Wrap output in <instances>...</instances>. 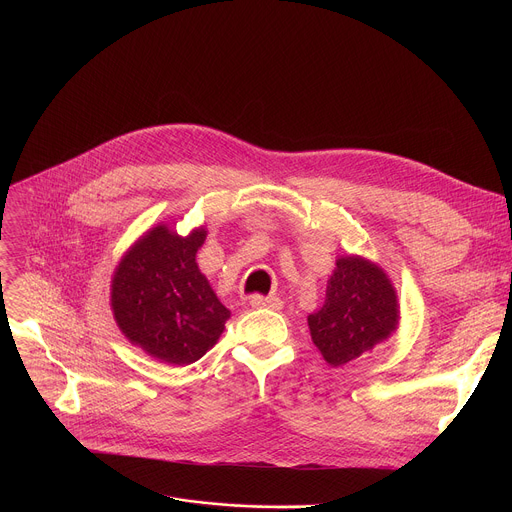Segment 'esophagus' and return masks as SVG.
<instances>
[{"instance_id":"34e87169","label":"esophagus","mask_w":512,"mask_h":512,"mask_svg":"<svg viewBox=\"0 0 512 512\" xmlns=\"http://www.w3.org/2000/svg\"><path fill=\"white\" fill-rule=\"evenodd\" d=\"M249 304L253 308H269V310H281L283 308V302L279 298H275V296H259V294L251 296Z\"/></svg>"}]
</instances>
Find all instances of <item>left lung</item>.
<instances>
[{
    "mask_svg": "<svg viewBox=\"0 0 512 512\" xmlns=\"http://www.w3.org/2000/svg\"><path fill=\"white\" fill-rule=\"evenodd\" d=\"M308 326L324 360L340 367L397 330V291L377 263L358 255L338 257L324 306L308 316Z\"/></svg>",
    "mask_w": 512,
    "mask_h": 512,
    "instance_id": "1",
    "label": "left lung"
}]
</instances>
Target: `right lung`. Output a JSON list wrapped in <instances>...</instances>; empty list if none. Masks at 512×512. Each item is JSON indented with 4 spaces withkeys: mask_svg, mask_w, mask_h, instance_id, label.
<instances>
[{
    "mask_svg": "<svg viewBox=\"0 0 512 512\" xmlns=\"http://www.w3.org/2000/svg\"><path fill=\"white\" fill-rule=\"evenodd\" d=\"M204 239V227L180 237L158 225L129 247L111 279V310L125 338L178 367L202 358L231 318L198 269Z\"/></svg>",
    "mask_w": 512,
    "mask_h": 512,
    "instance_id": "right-lung-1",
    "label": "right lung"
}]
</instances>
